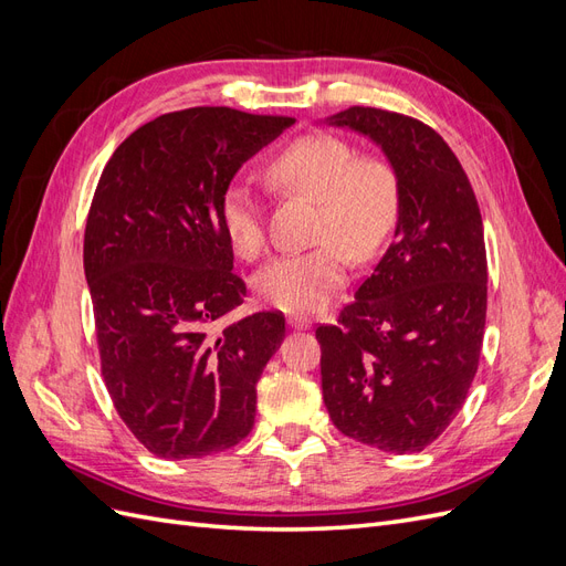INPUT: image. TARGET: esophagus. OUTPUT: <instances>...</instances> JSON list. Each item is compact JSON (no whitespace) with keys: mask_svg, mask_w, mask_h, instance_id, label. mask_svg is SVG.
I'll return each mask as SVG.
<instances>
[{"mask_svg":"<svg viewBox=\"0 0 566 566\" xmlns=\"http://www.w3.org/2000/svg\"><path fill=\"white\" fill-rule=\"evenodd\" d=\"M287 325H290V331H306V328H312V318L304 314H290Z\"/></svg>","mask_w":566,"mask_h":566,"instance_id":"1","label":"esophagus"}]
</instances>
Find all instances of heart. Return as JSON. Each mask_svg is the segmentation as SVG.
Listing matches in <instances>:
<instances>
[{"label":"heart","instance_id":"1","mask_svg":"<svg viewBox=\"0 0 566 566\" xmlns=\"http://www.w3.org/2000/svg\"><path fill=\"white\" fill-rule=\"evenodd\" d=\"M279 191L316 202L318 245L273 260L256 276L260 297L283 312H314L347 281L349 254L373 260L399 217V177L380 156H356L354 146L331 134H306L287 144L264 167ZM219 221L235 254L254 260L264 250L260 200L245 186H229Z\"/></svg>","mask_w":566,"mask_h":566}]
</instances>
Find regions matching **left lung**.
I'll return each mask as SVG.
<instances>
[{
	"instance_id": "1",
	"label": "left lung",
	"mask_w": 566,
	"mask_h": 566,
	"mask_svg": "<svg viewBox=\"0 0 566 566\" xmlns=\"http://www.w3.org/2000/svg\"><path fill=\"white\" fill-rule=\"evenodd\" d=\"M366 136L399 177L394 241L335 325H318L321 387L342 434L418 453L465 403L486 323L482 214L465 169L420 119L354 106L323 119Z\"/></svg>"
}]
</instances>
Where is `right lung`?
I'll return each mask as SVG.
<instances>
[{
    "mask_svg": "<svg viewBox=\"0 0 566 566\" xmlns=\"http://www.w3.org/2000/svg\"><path fill=\"white\" fill-rule=\"evenodd\" d=\"M293 117L188 108L129 134L84 231L101 373L117 416L165 460L227 451L254 424L256 380L285 337L276 312L219 331L245 300L219 205Z\"/></svg>",
    "mask_w": 566,
    "mask_h": 566,
    "instance_id": "obj_1",
    "label": "right lung"
}]
</instances>
